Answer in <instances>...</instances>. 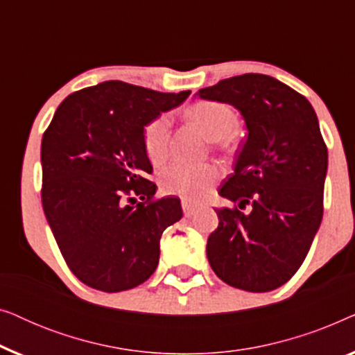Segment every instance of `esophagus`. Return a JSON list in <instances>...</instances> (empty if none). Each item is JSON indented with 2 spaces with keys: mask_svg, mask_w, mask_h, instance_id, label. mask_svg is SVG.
<instances>
[{
  "mask_svg": "<svg viewBox=\"0 0 355 355\" xmlns=\"http://www.w3.org/2000/svg\"><path fill=\"white\" fill-rule=\"evenodd\" d=\"M181 205H182L184 215H186V216H192L193 213H196L198 208H200V205H197V203H193L191 200H186V198H184V200L181 202Z\"/></svg>",
  "mask_w": 355,
  "mask_h": 355,
  "instance_id": "obj_1",
  "label": "esophagus"
}]
</instances>
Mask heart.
<instances>
[{
  "instance_id": "heart-1",
  "label": "heart",
  "mask_w": 355,
  "mask_h": 355,
  "mask_svg": "<svg viewBox=\"0 0 355 355\" xmlns=\"http://www.w3.org/2000/svg\"><path fill=\"white\" fill-rule=\"evenodd\" d=\"M189 118L200 125V129L211 140L227 139L236 130L237 114L234 110L218 101H200L187 111ZM142 144L152 163L163 162L168 152V118L158 116L145 125ZM220 168L213 163L191 164L173 162L158 174V184L164 193L196 200L207 196L210 187L220 178Z\"/></svg>"
}]
</instances>
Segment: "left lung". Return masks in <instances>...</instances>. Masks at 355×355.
<instances>
[{
    "label": "left lung",
    "instance_id": "obj_1",
    "mask_svg": "<svg viewBox=\"0 0 355 355\" xmlns=\"http://www.w3.org/2000/svg\"><path fill=\"white\" fill-rule=\"evenodd\" d=\"M196 95L232 105L249 130L218 192L234 207L216 210L208 261L232 288L268 293L300 268L322 223L328 150L317 114L304 95L265 74L230 77Z\"/></svg>",
    "mask_w": 355,
    "mask_h": 355
}]
</instances>
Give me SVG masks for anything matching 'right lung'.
<instances>
[{"mask_svg": "<svg viewBox=\"0 0 355 355\" xmlns=\"http://www.w3.org/2000/svg\"><path fill=\"white\" fill-rule=\"evenodd\" d=\"M189 95L106 80L67 96L43 134V211L67 266L90 288L132 289L157 270L159 239L182 208L176 197L153 200L142 130Z\"/></svg>", "mask_w": 355, "mask_h": 355, "instance_id": "obj_1", "label": "right lung"}]
</instances>
